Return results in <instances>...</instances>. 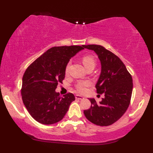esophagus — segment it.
Segmentation results:
<instances>
[{
	"mask_svg": "<svg viewBox=\"0 0 153 153\" xmlns=\"http://www.w3.org/2000/svg\"><path fill=\"white\" fill-rule=\"evenodd\" d=\"M85 98L83 97L82 96H80V95H76V99H77V100H82Z\"/></svg>",
	"mask_w": 153,
	"mask_h": 153,
	"instance_id": "esophagus-1",
	"label": "esophagus"
}]
</instances>
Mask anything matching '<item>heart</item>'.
<instances>
[{"mask_svg": "<svg viewBox=\"0 0 153 153\" xmlns=\"http://www.w3.org/2000/svg\"><path fill=\"white\" fill-rule=\"evenodd\" d=\"M82 63L84 66H85V68H87L88 66L94 65L95 66V59L93 57V56L91 55H85L82 57ZM69 66L70 63H68L66 66V73L67 74L68 72V69H69ZM90 85V82L89 81H81L79 82L76 85V89L79 92L83 93L86 91V88L89 87Z\"/></svg>", "mask_w": 153, "mask_h": 153, "instance_id": "1", "label": "heart"}]
</instances>
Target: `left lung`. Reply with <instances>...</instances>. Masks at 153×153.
I'll use <instances>...</instances> for the list:
<instances>
[{"instance_id":"8db88e82","label":"left lung","mask_w":153,"mask_h":153,"mask_svg":"<svg viewBox=\"0 0 153 153\" xmlns=\"http://www.w3.org/2000/svg\"><path fill=\"white\" fill-rule=\"evenodd\" d=\"M94 51L101 64V71L96 85L97 94L105 97L97 103L90 98L91 106L84 111L86 118L92 123L108 126L114 123L124 114L132 93V78L120 58L100 45H83Z\"/></svg>"}]
</instances>
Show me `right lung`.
I'll list each match as a JSON object with an SVG mask.
<instances>
[{
    "mask_svg": "<svg viewBox=\"0 0 153 153\" xmlns=\"http://www.w3.org/2000/svg\"><path fill=\"white\" fill-rule=\"evenodd\" d=\"M83 45L53 47L38 57L24 73L21 96L23 104L36 121L44 125L59 122L75 100L73 94L63 97L55 91L65 77L66 66Z\"/></svg>",
    "mask_w": 153,
    "mask_h": 153,
    "instance_id": "right-lung-1",
    "label": "right lung"
}]
</instances>
